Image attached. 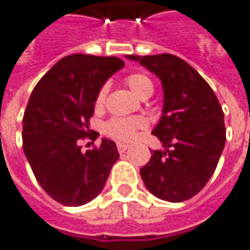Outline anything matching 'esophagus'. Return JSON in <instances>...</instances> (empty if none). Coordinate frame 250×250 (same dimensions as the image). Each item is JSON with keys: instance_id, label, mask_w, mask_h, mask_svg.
Listing matches in <instances>:
<instances>
[{"instance_id": "obj_1", "label": "esophagus", "mask_w": 250, "mask_h": 250, "mask_svg": "<svg viewBox=\"0 0 250 250\" xmlns=\"http://www.w3.org/2000/svg\"><path fill=\"white\" fill-rule=\"evenodd\" d=\"M116 145H117V151L120 152V153H122V152L127 151V148H128V145H127V144H125V142H117Z\"/></svg>"}]
</instances>
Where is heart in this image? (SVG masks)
<instances>
[{
    "mask_svg": "<svg viewBox=\"0 0 250 250\" xmlns=\"http://www.w3.org/2000/svg\"><path fill=\"white\" fill-rule=\"evenodd\" d=\"M125 82L128 85V88L140 98L153 92V83L146 74L131 73L125 77ZM105 98H106V85L101 87V90L97 94V99H95L97 106H102ZM145 127H146V122L142 117H112L104 125V133L120 141H131L135 138L137 133Z\"/></svg>",
    "mask_w": 250,
    "mask_h": 250,
    "instance_id": "obj_1",
    "label": "heart"
}]
</instances>
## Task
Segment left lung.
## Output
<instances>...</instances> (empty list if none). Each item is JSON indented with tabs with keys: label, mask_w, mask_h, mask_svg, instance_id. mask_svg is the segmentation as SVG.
<instances>
[{
	"label": "left lung",
	"mask_w": 250,
	"mask_h": 250,
	"mask_svg": "<svg viewBox=\"0 0 250 250\" xmlns=\"http://www.w3.org/2000/svg\"><path fill=\"white\" fill-rule=\"evenodd\" d=\"M162 82L163 115L152 131L163 144L141 167L149 192L167 202H184L213 176L226 145L224 113L210 85L181 58L171 54L127 55Z\"/></svg>",
	"instance_id": "obj_1"
}]
</instances>
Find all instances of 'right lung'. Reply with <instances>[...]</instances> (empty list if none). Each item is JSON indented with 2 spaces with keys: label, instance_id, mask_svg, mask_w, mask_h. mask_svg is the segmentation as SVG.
<instances>
[{
  "label": "right lung",
  "instance_id": "right-lung-1",
  "mask_svg": "<svg viewBox=\"0 0 250 250\" xmlns=\"http://www.w3.org/2000/svg\"><path fill=\"white\" fill-rule=\"evenodd\" d=\"M125 66L116 56L73 54L41 77L23 115V151L41 188L56 202L82 206L104 189L119 159L116 144L104 138L82 151L90 133L97 94Z\"/></svg>",
  "mask_w": 250,
  "mask_h": 250
}]
</instances>
